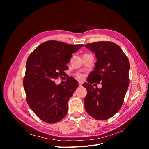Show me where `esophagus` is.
<instances>
[{
  "instance_id": "34e87169",
  "label": "esophagus",
  "mask_w": 149,
  "mask_h": 149,
  "mask_svg": "<svg viewBox=\"0 0 149 149\" xmlns=\"http://www.w3.org/2000/svg\"><path fill=\"white\" fill-rule=\"evenodd\" d=\"M78 83H79V86H81L82 84H83V82H82V81H79Z\"/></svg>"
}]
</instances>
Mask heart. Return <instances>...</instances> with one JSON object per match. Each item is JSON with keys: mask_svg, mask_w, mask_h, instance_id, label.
Returning a JSON list of instances; mask_svg holds the SVG:
<instances>
[{"mask_svg": "<svg viewBox=\"0 0 149 149\" xmlns=\"http://www.w3.org/2000/svg\"><path fill=\"white\" fill-rule=\"evenodd\" d=\"M77 77L79 78V79H82L83 77V75L82 74H78L77 75Z\"/></svg>", "mask_w": 149, "mask_h": 149, "instance_id": "obj_1", "label": "heart"}]
</instances>
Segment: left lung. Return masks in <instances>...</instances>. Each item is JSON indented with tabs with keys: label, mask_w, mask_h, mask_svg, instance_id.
<instances>
[{
	"label": "left lung",
	"mask_w": 149,
	"mask_h": 149,
	"mask_svg": "<svg viewBox=\"0 0 149 149\" xmlns=\"http://www.w3.org/2000/svg\"><path fill=\"white\" fill-rule=\"evenodd\" d=\"M95 54L97 61L89 74L84 108L89 115L97 120H106L120 109L129 84V61L118 45L111 42H97L85 45ZM94 82L102 84L95 89Z\"/></svg>",
	"instance_id": "obj_1"
}]
</instances>
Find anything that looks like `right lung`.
Instances as JSON below:
<instances>
[{"label":"right lung","mask_w":149,"mask_h":149,"mask_svg":"<svg viewBox=\"0 0 149 149\" xmlns=\"http://www.w3.org/2000/svg\"><path fill=\"white\" fill-rule=\"evenodd\" d=\"M83 46L49 40L40 44L28 58L23 81L26 102L45 123H57L67 114L68 101L78 82L72 78L64 85H56L54 80L64 76L72 54Z\"/></svg>","instance_id":"add662e5"}]
</instances>
